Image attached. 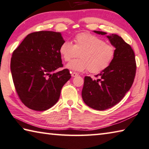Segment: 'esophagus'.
<instances>
[{
    "mask_svg": "<svg viewBox=\"0 0 149 149\" xmlns=\"http://www.w3.org/2000/svg\"><path fill=\"white\" fill-rule=\"evenodd\" d=\"M78 75H79V74H78L77 72H72V77H77V76H78Z\"/></svg>",
    "mask_w": 149,
    "mask_h": 149,
    "instance_id": "esophagus-1",
    "label": "esophagus"
}]
</instances>
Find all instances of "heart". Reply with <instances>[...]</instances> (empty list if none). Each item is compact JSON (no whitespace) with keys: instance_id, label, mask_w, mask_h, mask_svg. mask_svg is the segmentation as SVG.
Segmentation results:
<instances>
[{"instance_id":"obj_1","label":"heart","mask_w":149,"mask_h":149,"mask_svg":"<svg viewBox=\"0 0 149 149\" xmlns=\"http://www.w3.org/2000/svg\"><path fill=\"white\" fill-rule=\"evenodd\" d=\"M74 44L65 41L60 47V53L65 62L72 60L67 68L74 71L88 70L92 74H98L108 68L116 55V48L106 43L100 37L88 33H81L74 38Z\"/></svg>"}]
</instances>
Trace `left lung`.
<instances>
[{
  "instance_id": "8db88e82",
  "label": "left lung",
  "mask_w": 149,
  "mask_h": 149,
  "mask_svg": "<svg viewBox=\"0 0 149 149\" xmlns=\"http://www.w3.org/2000/svg\"><path fill=\"white\" fill-rule=\"evenodd\" d=\"M99 35L107 33L94 31ZM116 48V55L110 65L97 75V79L85 76L82 98L89 107L97 110L112 108L121 101L132 86L136 74L135 53L129 44L118 35H108Z\"/></svg>"
}]
</instances>
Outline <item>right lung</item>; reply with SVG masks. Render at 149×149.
I'll return each instance as SVG.
<instances>
[{
	"label": "right lung",
	"instance_id": "add662e5",
	"mask_svg": "<svg viewBox=\"0 0 149 149\" xmlns=\"http://www.w3.org/2000/svg\"><path fill=\"white\" fill-rule=\"evenodd\" d=\"M65 42L59 32L41 31L27 35L14 50L10 69L15 89L25 106L44 111L56 104L61 89L71 78L63 66L60 47Z\"/></svg>",
	"mask_w": 149,
	"mask_h": 149
}]
</instances>
